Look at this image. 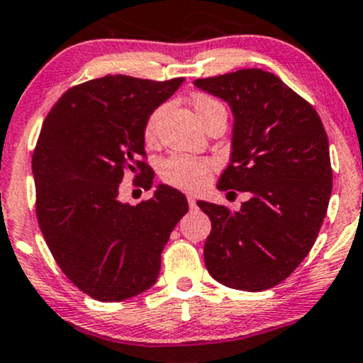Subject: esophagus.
I'll return each mask as SVG.
<instances>
[{
	"mask_svg": "<svg viewBox=\"0 0 363 363\" xmlns=\"http://www.w3.org/2000/svg\"><path fill=\"white\" fill-rule=\"evenodd\" d=\"M189 205H190V208H195V207H196V200H195V196L189 195Z\"/></svg>",
	"mask_w": 363,
	"mask_h": 363,
	"instance_id": "obj_1",
	"label": "esophagus"
}]
</instances>
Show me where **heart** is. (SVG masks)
<instances>
[{"label":"heart","instance_id":"obj_1","mask_svg":"<svg viewBox=\"0 0 363 363\" xmlns=\"http://www.w3.org/2000/svg\"><path fill=\"white\" fill-rule=\"evenodd\" d=\"M194 107L195 113L200 119L207 118L212 111L222 107L216 99L208 96H195L194 97ZM161 109H156L153 114L146 121L145 126V138L151 141L156 134V124H158ZM210 169H212V161L203 158H195V156L189 155H172L161 163L160 174L168 185L177 186L182 190H199L205 185L208 180Z\"/></svg>","mask_w":363,"mask_h":363}]
</instances>
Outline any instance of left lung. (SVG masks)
<instances>
[{"mask_svg": "<svg viewBox=\"0 0 363 363\" xmlns=\"http://www.w3.org/2000/svg\"><path fill=\"white\" fill-rule=\"evenodd\" d=\"M194 84L225 101L234 116L230 163L218 190L252 195L239 212L199 202L212 222L205 266L227 288L269 289L308 256L326 216L333 173L323 123L310 102L266 70Z\"/></svg>", "mask_w": 363, "mask_h": 363, "instance_id": "obj_1", "label": "left lung"}]
</instances>
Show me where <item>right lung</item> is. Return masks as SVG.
I'll use <instances>...</instances> for the list:
<instances>
[{
  "label": "right lung",
  "mask_w": 363,
  "mask_h": 363,
  "mask_svg": "<svg viewBox=\"0 0 363 363\" xmlns=\"http://www.w3.org/2000/svg\"><path fill=\"white\" fill-rule=\"evenodd\" d=\"M183 80L106 75L69 89L43 121L31 160L40 230L64 274L97 301L150 289L189 212L185 195L168 185L138 205L118 199L128 172H141L143 189L153 185L141 160L146 121Z\"/></svg>",
  "instance_id": "add662e5"
}]
</instances>
